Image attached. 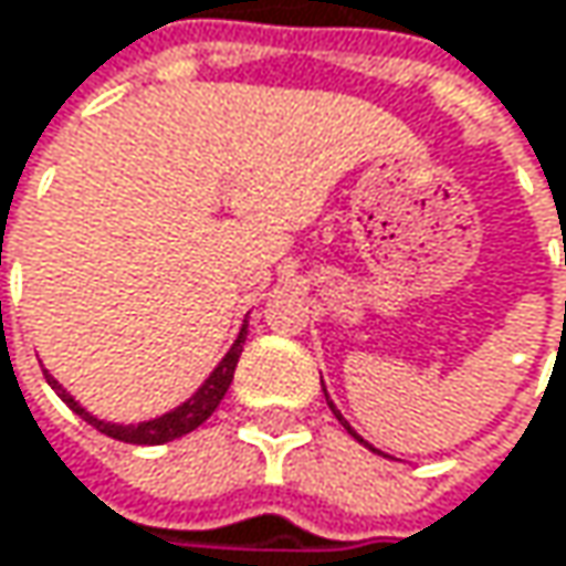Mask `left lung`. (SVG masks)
<instances>
[{
    "label": "left lung",
    "mask_w": 566,
    "mask_h": 566,
    "mask_svg": "<svg viewBox=\"0 0 566 566\" xmlns=\"http://www.w3.org/2000/svg\"><path fill=\"white\" fill-rule=\"evenodd\" d=\"M321 382H324V379H321ZM324 395H327V388H324ZM327 405H331V411H334V415H336V421H339V424H343V428H346V431H349V434L356 437V440H359V443H366V440H363V437L356 434V431H353V428H349V424H346V418H343V415H339V411H336V405H334V401H331V395H327ZM366 447H369V443H366ZM369 450H376V447H369Z\"/></svg>",
    "instance_id": "obj_1"
}]
</instances>
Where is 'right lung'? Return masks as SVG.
<instances>
[{"label": "right lung", "mask_w": 566, "mask_h": 566, "mask_svg": "<svg viewBox=\"0 0 566 566\" xmlns=\"http://www.w3.org/2000/svg\"><path fill=\"white\" fill-rule=\"evenodd\" d=\"M245 327H249V324H242V331H239L235 343L230 346V353H227V356L220 359V366L207 376V382L197 388L184 405H178L175 411H168V415H161V418H151V421H138V424H113V421H103V418L90 415L77 398L54 379V376L44 373V379H48V386L61 395V401H64L74 415H80L86 424H93L96 431H103L106 437H116V440H123V443H138V447L168 443V440H178V437L197 431V428L217 411V405L223 401V395H227V388H230L232 382V373H235V363H239V356H242L245 334H249Z\"/></svg>", "instance_id": "obj_1"}]
</instances>
